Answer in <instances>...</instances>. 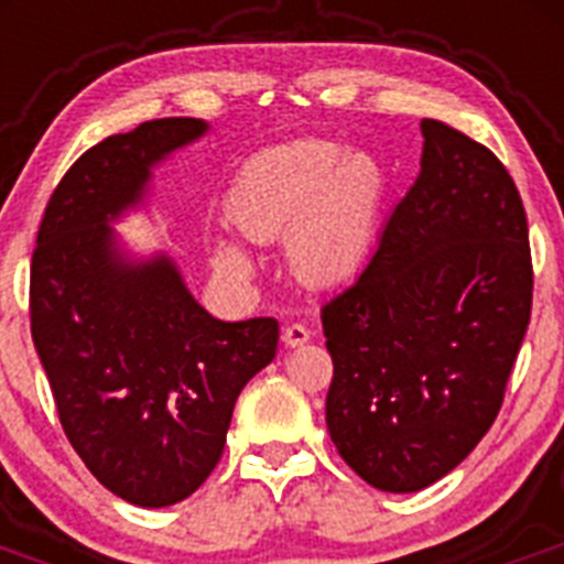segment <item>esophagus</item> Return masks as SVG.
<instances>
[{"mask_svg": "<svg viewBox=\"0 0 564 564\" xmlns=\"http://www.w3.org/2000/svg\"><path fill=\"white\" fill-rule=\"evenodd\" d=\"M282 341H285L288 347H302V344L311 341V330H307L305 325L293 322V325H285V330H282Z\"/></svg>", "mask_w": 564, "mask_h": 564, "instance_id": "1", "label": "esophagus"}]
</instances>
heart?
<instances>
[{
  "instance_id": "1",
  "label": "heart",
  "mask_w": 564,
  "mask_h": 564,
  "mask_svg": "<svg viewBox=\"0 0 564 564\" xmlns=\"http://www.w3.org/2000/svg\"><path fill=\"white\" fill-rule=\"evenodd\" d=\"M383 194L387 177L372 154L299 138L248 158L223 208L242 239L271 242L285 234L293 273L311 285H333L361 265ZM214 262L231 276L251 273V259L234 239L214 242Z\"/></svg>"
}]
</instances>
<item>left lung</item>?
Returning a JSON list of instances; mask_svg holds the SVG:
<instances>
[{
  "label": "left lung",
  "instance_id": "obj_1",
  "mask_svg": "<svg viewBox=\"0 0 564 564\" xmlns=\"http://www.w3.org/2000/svg\"><path fill=\"white\" fill-rule=\"evenodd\" d=\"M421 132V174L370 265L322 307L327 430L361 480L395 495L449 475L495 423L534 296L508 169L443 121Z\"/></svg>",
  "mask_w": 564,
  "mask_h": 564
}]
</instances>
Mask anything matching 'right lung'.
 I'll use <instances>...</instances> for the list:
<instances>
[{"label":"right lung","instance_id":"right-lung-1","mask_svg":"<svg viewBox=\"0 0 564 564\" xmlns=\"http://www.w3.org/2000/svg\"><path fill=\"white\" fill-rule=\"evenodd\" d=\"M200 118L109 134L50 194L30 262V333L84 466L132 506L186 500L220 463L239 392L273 361L276 318L220 322L166 253L132 262L109 223Z\"/></svg>","mask_w":564,"mask_h":564}]
</instances>
